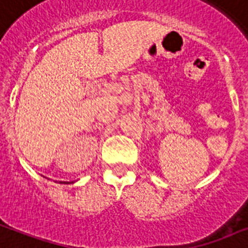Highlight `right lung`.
Here are the masks:
<instances>
[{
    "label": "right lung",
    "instance_id": "1",
    "mask_svg": "<svg viewBox=\"0 0 248 248\" xmlns=\"http://www.w3.org/2000/svg\"><path fill=\"white\" fill-rule=\"evenodd\" d=\"M60 183H69V182H60Z\"/></svg>",
    "mask_w": 248,
    "mask_h": 248
}]
</instances>
